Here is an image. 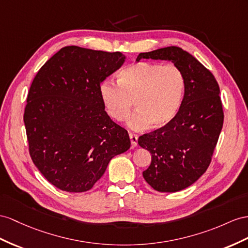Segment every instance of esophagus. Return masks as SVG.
I'll return each instance as SVG.
<instances>
[{
    "label": "esophagus",
    "instance_id": "esophagus-1",
    "mask_svg": "<svg viewBox=\"0 0 248 248\" xmlns=\"http://www.w3.org/2000/svg\"><path fill=\"white\" fill-rule=\"evenodd\" d=\"M129 137H130V140H131V145L132 148H135L137 145V140H138V137L135 134H132V133H129Z\"/></svg>",
    "mask_w": 248,
    "mask_h": 248
}]
</instances>
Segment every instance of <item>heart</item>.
I'll return each mask as SVG.
<instances>
[{
  "instance_id": "heart-1",
  "label": "heart",
  "mask_w": 248,
  "mask_h": 248,
  "mask_svg": "<svg viewBox=\"0 0 248 248\" xmlns=\"http://www.w3.org/2000/svg\"><path fill=\"white\" fill-rule=\"evenodd\" d=\"M117 81L106 80L99 93L108 114L123 122L131 113L133 103L136 113L128 120L133 130L160 129L172 122L185 97L186 79L182 70L174 65L138 62L120 70Z\"/></svg>"
}]
</instances>
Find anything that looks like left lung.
Masks as SVG:
<instances>
[{
    "label": "left lung",
    "mask_w": 248,
    "mask_h": 248,
    "mask_svg": "<svg viewBox=\"0 0 248 248\" xmlns=\"http://www.w3.org/2000/svg\"><path fill=\"white\" fill-rule=\"evenodd\" d=\"M141 59L172 62L186 79L182 105L172 122L138 139L152 154L144 180L158 192H179L198 180L211 163L224 119L220 89L214 75L179 47L143 52L136 61Z\"/></svg>",
    "instance_id": "obj_1"
}]
</instances>
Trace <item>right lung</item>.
Returning a JSON list of instances; mask_svg holds the SVG:
<instances>
[{
  "label": "right lung",
  "instance_id": "1",
  "mask_svg": "<svg viewBox=\"0 0 248 248\" xmlns=\"http://www.w3.org/2000/svg\"><path fill=\"white\" fill-rule=\"evenodd\" d=\"M124 61L120 52L67 46L35 75L24 124L31 159L55 187L91 189L112 158L130 149L128 132L108 115L99 93Z\"/></svg>",
  "mask_w": 248,
  "mask_h": 248
}]
</instances>
